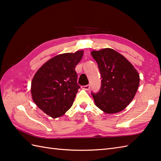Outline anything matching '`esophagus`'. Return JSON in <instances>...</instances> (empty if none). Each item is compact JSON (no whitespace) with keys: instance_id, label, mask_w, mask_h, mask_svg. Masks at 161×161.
I'll return each mask as SVG.
<instances>
[{"instance_id":"obj_1","label":"esophagus","mask_w":161,"mask_h":161,"mask_svg":"<svg viewBox=\"0 0 161 161\" xmlns=\"http://www.w3.org/2000/svg\"><path fill=\"white\" fill-rule=\"evenodd\" d=\"M81 88H82L83 89H84V90H86V91L89 90V88H90V84H87V85H86V86H81Z\"/></svg>"}]
</instances>
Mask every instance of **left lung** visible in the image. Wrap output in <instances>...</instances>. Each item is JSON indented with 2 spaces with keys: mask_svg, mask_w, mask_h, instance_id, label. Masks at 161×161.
Here are the masks:
<instances>
[{
  "mask_svg": "<svg viewBox=\"0 0 161 161\" xmlns=\"http://www.w3.org/2000/svg\"><path fill=\"white\" fill-rule=\"evenodd\" d=\"M101 74V87L91 92L95 105L107 114L118 113L134 97L140 81L139 74L121 54L111 48L92 51Z\"/></svg>",
  "mask_w": 161,
  "mask_h": 161,
  "instance_id": "left-lung-1",
  "label": "left lung"
}]
</instances>
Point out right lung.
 Returning <instances> with one entry per match:
<instances>
[{"instance_id": "right-lung-1", "label": "right lung", "mask_w": 161, "mask_h": 161, "mask_svg": "<svg viewBox=\"0 0 161 161\" xmlns=\"http://www.w3.org/2000/svg\"><path fill=\"white\" fill-rule=\"evenodd\" d=\"M82 50L54 57L37 70L31 84L33 101L53 118L64 115L73 104L80 88L75 66L83 56Z\"/></svg>"}]
</instances>
